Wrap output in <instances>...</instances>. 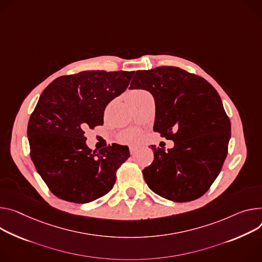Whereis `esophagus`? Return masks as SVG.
I'll return each mask as SVG.
<instances>
[{"label":"esophagus","instance_id":"obj_1","mask_svg":"<svg viewBox=\"0 0 262 262\" xmlns=\"http://www.w3.org/2000/svg\"><path fill=\"white\" fill-rule=\"evenodd\" d=\"M138 149H139V147H138V146H136V145H132V146H129L130 155H132V156H135V155H136V152L138 151Z\"/></svg>","mask_w":262,"mask_h":262}]
</instances>
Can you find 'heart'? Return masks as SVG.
<instances>
[{
	"label": "heart",
	"mask_w": 262,
	"mask_h": 262,
	"mask_svg": "<svg viewBox=\"0 0 262 262\" xmlns=\"http://www.w3.org/2000/svg\"><path fill=\"white\" fill-rule=\"evenodd\" d=\"M145 92L143 91H140V90H135V91H132L128 95V98H134V97H137V96H140V95L144 94ZM136 138V134L135 133H127L125 136H124V140L126 141H133L134 139Z\"/></svg>",
	"instance_id": "b5f03b06"
}]
</instances>
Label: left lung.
Returning <instances> with one entry per match:
<instances>
[{
  "mask_svg": "<svg viewBox=\"0 0 262 262\" xmlns=\"http://www.w3.org/2000/svg\"><path fill=\"white\" fill-rule=\"evenodd\" d=\"M130 90L148 91L155 99L154 130L174 142L154 149L143 177L158 195L190 202L205 194L228 154L231 123L219 93L207 80L177 67L137 71Z\"/></svg>",
  "mask_w": 262,
  "mask_h": 262,
  "instance_id": "8db88e82",
  "label": "left lung"
}]
</instances>
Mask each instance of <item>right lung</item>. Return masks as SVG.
<instances>
[{"label": "right lung", "mask_w": 262, "mask_h": 262, "mask_svg": "<svg viewBox=\"0 0 262 262\" xmlns=\"http://www.w3.org/2000/svg\"><path fill=\"white\" fill-rule=\"evenodd\" d=\"M134 74L84 71L56 78L40 95L28 122L30 157L57 198L86 204L114 187L128 147L116 144L92 151L84 129L103 124L106 105L126 90Z\"/></svg>", "instance_id": "add662e5"}]
</instances>
